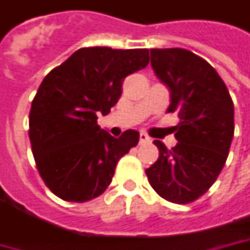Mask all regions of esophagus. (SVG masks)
Listing matches in <instances>:
<instances>
[{
	"instance_id": "esophagus-1",
	"label": "esophagus",
	"mask_w": 250,
	"mask_h": 250,
	"mask_svg": "<svg viewBox=\"0 0 250 250\" xmlns=\"http://www.w3.org/2000/svg\"><path fill=\"white\" fill-rule=\"evenodd\" d=\"M150 142V138L146 135V133H140L139 135V143L140 145H143V143H147Z\"/></svg>"
}]
</instances>
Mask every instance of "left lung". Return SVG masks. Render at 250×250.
Masks as SVG:
<instances>
[{
  "label": "left lung",
  "mask_w": 250,
  "mask_h": 250,
  "mask_svg": "<svg viewBox=\"0 0 250 250\" xmlns=\"http://www.w3.org/2000/svg\"><path fill=\"white\" fill-rule=\"evenodd\" d=\"M151 68L167 84L178 112L177 146L154 140L159 159L146 169L151 188L171 203L187 205L205 195L226 164L234 138V103L216 69L184 48H153Z\"/></svg>",
  "instance_id": "8db88e82"
}]
</instances>
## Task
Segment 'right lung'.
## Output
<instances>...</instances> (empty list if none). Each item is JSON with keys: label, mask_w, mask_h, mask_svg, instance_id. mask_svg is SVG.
Instances as JSON below:
<instances>
[{"label": "right lung", "mask_w": 250, "mask_h": 250, "mask_svg": "<svg viewBox=\"0 0 250 250\" xmlns=\"http://www.w3.org/2000/svg\"><path fill=\"white\" fill-rule=\"evenodd\" d=\"M149 50L81 48L43 79L32 101L29 138L44 184L66 202L100 196L117 163L139 142V132L118 139L97 125L122 93L124 79L146 68Z\"/></svg>", "instance_id": "right-lung-1"}]
</instances>
